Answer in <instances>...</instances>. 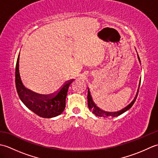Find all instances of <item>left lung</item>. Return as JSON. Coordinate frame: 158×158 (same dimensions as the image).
Returning a JSON list of instances; mask_svg holds the SVG:
<instances>
[{"instance_id":"1","label":"left lung","mask_w":158,"mask_h":158,"mask_svg":"<svg viewBox=\"0 0 158 158\" xmlns=\"http://www.w3.org/2000/svg\"><path fill=\"white\" fill-rule=\"evenodd\" d=\"M137 56H138L139 61L140 63V58H139L138 53H137ZM140 84V79L139 88H138V89H137V92L136 94V96L135 97V98H134L132 101L127 106H126L125 108L122 109L121 110H119V111H117V112H106V111H104V110H102V109H100V108H98V107L96 105V104L94 102L93 100H92V97L91 96V94H90L89 89V88H88V103L89 109L92 110V113L94 114L96 116H98V117H117V116H119L120 115H122V113H125L126 111H127V110H129L131 108V107L132 106V105H134L135 102L136 101V99L137 96H138V94H139V89Z\"/></svg>"}]
</instances>
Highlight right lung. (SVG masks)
<instances>
[{
	"label": "right lung",
	"mask_w": 158,
	"mask_h": 158,
	"mask_svg": "<svg viewBox=\"0 0 158 158\" xmlns=\"http://www.w3.org/2000/svg\"><path fill=\"white\" fill-rule=\"evenodd\" d=\"M19 53L15 67V85L22 102L33 113L43 118H52L60 115L65 109L66 98L69 85L73 80L67 81L58 92L53 95L39 96L26 89L23 85L19 72Z\"/></svg>",
	"instance_id": "right-lung-1"
}]
</instances>
